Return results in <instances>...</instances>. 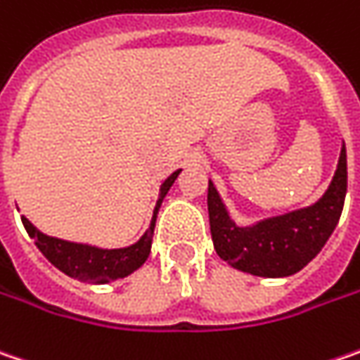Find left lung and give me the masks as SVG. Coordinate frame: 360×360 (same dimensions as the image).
<instances>
[{"mask_svg":"<svg viewBox=\"0 0 360 360\" xmlns=\"http://www.w3.org/2000/svg\"><path fill=\"white\" fill-rule=\"evenodd\" d=\"M347 196V148L342 146L338 168L326 194L308 208L239 229L231 223L225 207L208 182V221L219 257L229 265L261 276L285 278L314 259L338 225Z\"/></svg>","mask_w":360,"mask_h":360,"instance_id":"obj_1","label":"left lung"}]
</instances>
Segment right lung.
<instances>
[{"instance_id": "add662e5", "label": "right lung", "mask_w": 360, "mask_h": 360, "mask_svg": "<svg viewBox=\"0 0 360 360\" xmlns=\"http://www.w3.org/2000/svg\"><path fill=\"white\" fill-rule=\"evenodd\" d=\"M178 174L180 170L174 172L160 188V198H158V205L153 210L152 226L143 233V237L139 241L131 247H125V249H109L107 251V249H97V247H89V245L60 241V239L42 235L26 217H22V223L26 226L27 235L36 239V245L44 253L46 259L54 267H58L60 271H64L66 276L79 279V281H86V283H107L113 279L125 278L148 259L150 249H152L158 208L162 205L164 196L168 194L174 180L178 178Z\"/></svg>"}]
</instances>
